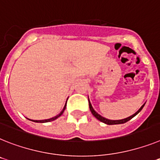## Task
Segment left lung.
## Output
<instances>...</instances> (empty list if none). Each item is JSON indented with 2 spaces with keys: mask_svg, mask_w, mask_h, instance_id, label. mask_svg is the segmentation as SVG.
<instances>
[{
  "mask_svg": "<svg viewBox=\"0 0 160 160\" xmlns=\"http://www.w3.org/2000/svg\"><path fill=\"white\" fill-rule=\"evenodd\" d=\"M88 101H89L90 110H91V113L93 114L94 117H95V118H97V119L99 120V121H100L101 122L105 123V124H107V125H119V124H124V123L127 122V121H129V120H131L133 117H135V116L137 115L138 113L140 112L142 109L143 108V107H144V105H145V103H144V104H143L142 106L140 108H139V110L137 112H135L133 115L130 116V117H127V118H125V119H122V120H117V121H113V120H108V119H107V118H104V117H103L102 116L99 115V114H98V113H97L94 110V108H92V106H91V102H90L89 99H88Z\"/></svg>",
  "mask_w": 160,
  "mask_h": 160,
  "instance_id": "obj_1",
  "label": "left lung"
}]
</instances>
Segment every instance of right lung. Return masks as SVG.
I'll return each instance as SVG.
<instances>
[{
    "label": "right lung",
    "instance_id": "obj_1",
    "mask_svg": "<svg viewBox=\"0 0 160 160\" xmlns=\"http://www.w3.org/2000/svg\"><path fill=\"white\" fill-rule=\"evenodd\" d=\"M66 102H67V101H66ZM65 108H66V103H65V107H64L63 110H62V111L61 112V113H60V114H58V115H57V116H56V117H52V118H50V119H47V120H41V121H33V120H31V121H34V122H37V123H45V122H50V121H54V120L57 119L58 117H61V116L62 115V114H63V112H64V111H65Z\"/></svg>",
    "mask_w": 160,
    "mask_h": 160
}]
</instances>
